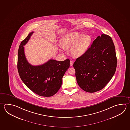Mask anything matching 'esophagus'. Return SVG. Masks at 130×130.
I'll use <instances>...</instances> for the list:
<instances>
[{"mask_svg":"<svg viewBox=\"0 0 130 130\" xmlns=\"http://www.w3.org/2000/svg\"><path fill=\"white\" fill-rule=\"evenodd\" d=\"M73 64H74V61H71L70 62V65L71 66H72L73 65Z\"/></svg>","mask_w":130,"mask_h":130,"instance_id":"obj_1","label":"esophagus"}]
</instances>
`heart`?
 I'll use <instances>...</instances> for the list:
<instances>
[{
  "label": "heart",
  "mask_w": 130,
  "mask_h": 130,
  "mask_svg": "<svg viewBox=\"0 0 130 130\" xmlns=\"http://www.w3.org/2000/svg\"><path fill=\"white\" fill-rule=\"evenodd\" d=\"M91 42V37L87 34H83L77 32H72L64 35L60 40L61 48L63 49H71V54L75 57L83 55ZM61 51V50H60Z\"/></svg>",
  "instance_id": "1"
}]
</instances>
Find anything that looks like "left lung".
<instances>
[{
    "instance_id": "8db88e82",
    "label": "left lung",
    "mask_w": 130,
    "mask_h": 130,
    "mask_svg": "<svg viewBox=\"0 0 130 130\" xmlns=\"http://www.w3.org/2000/svg\"><path fill=\"white\" fill-rule=\"evenodd\" d=\"M76 80L84 91L93 93L103 88L115 74L117 57L112 38L102 34L73 65Z\"/></svg>"
}]
</instances>
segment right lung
<instances>
[{
  "label": "right lung",
  "instance_id": "1",
  "mask_svg": "<svg viewBox=\"0 0 130 130\" xmlns=\"http://www.w3.org/2000/svg\"><path fill=\"white\" fill-rule=\"evenodd\" d=\"M33 33L30 32L20 44L18 52V71L23 82L30 90L39 96H52L60 88L62 77L70 66V60L58 61L51 59L41 65L30 64L26 58L23 46Z\"/></svg>",
  "mask_w": 130,
  "mask_h": 130
}]
</instances>
